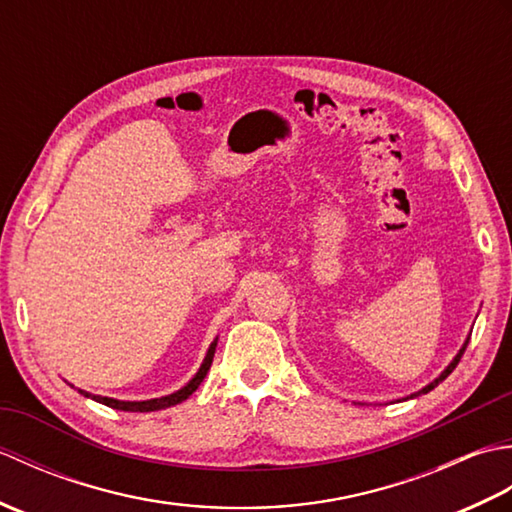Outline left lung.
I'll use <instances>...</instances> for the list:
<instances>
[{"mask_svg":"<svg viewBox=\"0 0 512 512\" xmlns=\"http://www.w3.org/2000/svg\"><path fill=\"white\" fill-rule=\"evenodd\" d=\"M469 339H471V336H469ZM469 339H466V341H464V345L460 347V352H458V354H455V358H453V361L449 363V367H447V369H444V372H442V374H440V376H438L436 380H433V383H429L427 387H422L420 391H416V394H411V396H407V398H416V396H420V394H429V391H431L433 387H438V385L442 383V380H444V378H447V376H449V374L453 372V369H455V367H458V363H460V358H462V354H464V350H466V345H469ZM407 398H405V400H407Z\"/></svg>","mask_w":512,"mask_h":512,"instance_id":"obj_1","label":"left lung"}]
</instances>
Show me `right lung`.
I'll list each match as a JSON object with an SVG mask.
<instances>
[{
  "mask_svg": "<svg viewBox=\"0 0 512 512\" xmlns=\"http://www.w3.org/2000/svg\"><path fill=\"white\" fill-rule=\"evenodd\" d=\"M215 345H217V339L211 343L209 352H206L204 361H202V365L198 369V374H195L182 389L173 391V394H169V396L151 398V400H116V398H107V396H96V394H90V391H83V389H79V394H83L85 398H92L96 402H101V405H107V407H112V409H121V411H158V409L173 407V405H178V402L187 400L193 394V391L200 387L206 372H209V369H211L213 356H215Z\"/></svg>",
  "mask_w": 512,
  "mask_h": 512,
  "instance_id": "add662e5",
  "label": "right lung"
}]
</instances>
